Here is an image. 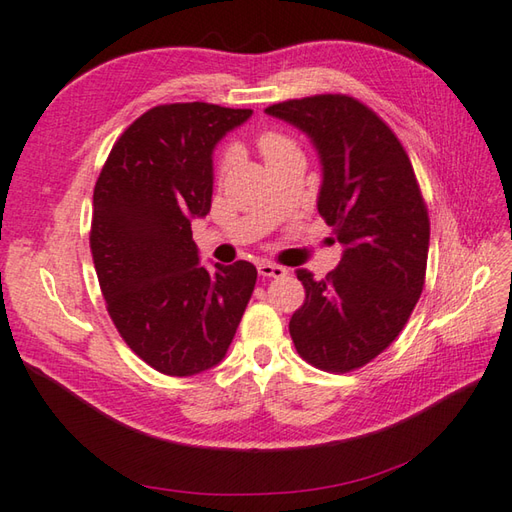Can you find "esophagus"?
<instances>
[{
	"mask_svg": "<svg viewBox=\"0 0 512 512\" xmlns=\"http://www.w3.org/2000/svg\"><path fill=\"white\" fill-rule=\"evenodd\" d=\"M257 270H259V275H262V277H275V279H279V277H286L288 275V270L284 266L270 264V262H262V264L257 266Z\"/></svg>",
	"mask_w": 512,
	"mask_h": 512,
	"instance_id": "esophagus-1",
	"label": "esophagus"
}]
</instances>
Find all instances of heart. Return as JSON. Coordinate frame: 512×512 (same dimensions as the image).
I'll return each instance as SVG.
<instances>
[{"mask_svg":"<svg viewBox=\"0 0 512 512\" xmlns=\"http://www.w3.org/2000/svg\"><path fill=\"white\" fill-rule=\"evenodd\" d=\"M257 146H259V153L264 155V159H273L277 155H284L288 150H293V142H290L288 137H284L282 133H273V130H268V133H262L257 137Z\"/></svg>","mask_w":512,"mask_h":512,"instance_id":"1","label":"heart"}]
</instances>
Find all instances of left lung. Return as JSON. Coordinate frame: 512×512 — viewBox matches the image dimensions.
<instances>
[{
	"label": "left lung",
	"instance_id": "left-lung-1",
	"mask_svg": "<svg viewBox=\"0 0 512 512\" xmlns=\"http://www.w3.org/2000/svg\"><path fill=\"white\" fill-rule=\"evenodd\" d=\"M313 142L322 164L317 210L344 246L324 279L297 270L304 306L290 337L308 364L348 373L395 342L424 288L430 222L415 170L373 110L348 95L266 108Z\"/></svg>",
	"mask_w": 512,
	"mask_h": 512
}]
</instances>
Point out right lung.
<instances>
[{"label": "right lung", "instance_id": "obj_1", "mask_svg": "<svg viewBox=\"0 0 512 512\" xmlns=\"http://www.w3.org/2000/svg\"><path fill=\"white\" fill-rule=\"evenodd\" d=\"M253 115L204 102L150 108L117 139L93 193L90 250L108 315L135 355L190 377L226 357L257 268L199 264L190 222L213 202V150Z\"/></svg>", "mask_w": 512, "mask_h": 512}]
</instances>
